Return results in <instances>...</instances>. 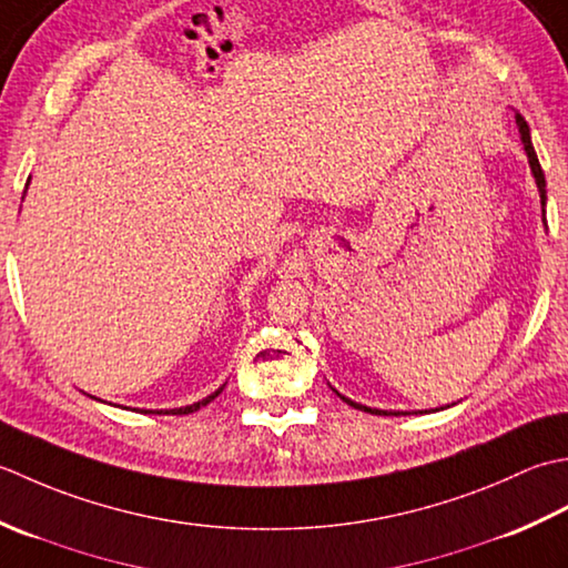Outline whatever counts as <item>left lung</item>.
I'll return each instance as SVG.
<instances>
[{
    "label": "left lung",
    "instance_id": "1",
    "mask_svg": "<svg viewBox=\"0 0 568 568\" xmlns=\"http://www.w3.org/2000/svg\"><path fill=\"white\" fill-rule=\"evenodd\" d=\"M515 122H517V130H519V139H523L525 144V154H527V161H529V169H531V176H535V183H537V191H539V201H541V213L544 207H547V181H544V171L539 166V159H537V152L535 146H531V136H529V124L525 122V118L519 112H515ZM544 223H547V217H544ZM335 395H338L345 404H351L353 409H361V412H367V414H379V416H407V414H424V412H387V409H373V407H365V404H357L348 397H343L338 389H333Z\"/></svg>",
    "mask_w": 568,
    "mask_h": 568
}]
</instances>
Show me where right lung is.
I'll use <instances>...</instances> for the list:
<instances>
[{
    "label": "right lung",
    "mask_w": 568,
    "mask_h": 568,
    "mask_svg": "<svg viewBox=\"0 0 568 568\" xmlns=\"http://www.w3.org/2000/svg\"><path fill=\"white\" fill-rule=\"evenodd\" d=\"M29 183H31V176H29V181H27V189H29ZM27 189H24V195H27ZM225 389V385L223 387H217L213 395H207L205 399H201V402H193V404H186V407H179V409H156V412H152V409H142V414H191V412H199L201 407H205V404H211L220 392Z\"/></svg>",
    "instance_id": "right-lung-1"
}]
</instances>
